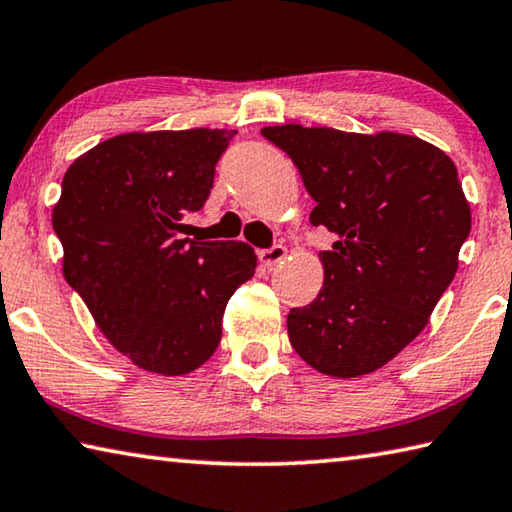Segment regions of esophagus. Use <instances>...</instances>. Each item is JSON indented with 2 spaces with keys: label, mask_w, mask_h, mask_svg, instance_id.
Here are the masks:
<instances>
[{
  "label": "esophagus",
  "mask_w": 512,
  "mask_h": 512,
  "mask_svg": "<svg viewBox=\"0 0 512 512\" xmlns=\"http://www.w3.org/2000/svg\"><path fill=\"white\" fill-rule=\"evenodd\" d=\"M287 257V248L284 246H273V248H264L259 250V262H262L266 268H273L282 262V259Z\"/></svg>",
  "instance_id": "obj_1"
}]
</instances>
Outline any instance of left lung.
I'll list each match as a JSON object with an SVG mask.
<instances>
[{"instance_id": "obj_1", "label": "left lung", "mask_w": 512, "mask_h": 512, "mask_svg": "<svg viewBox=\"0 0 512 512\" xmlns=\"http://www.w3.org/2000/svg\"><path fill=\"white\" fill-rule=\"evenodd\" d=\"M262 135L289 155L334 232L320 253L325 282L289 311V341L329 377L368 375L397 357L452 284L472 214L458 171L438 146L402 133H345L300 124Z\"/></svg>"}]
</instances>
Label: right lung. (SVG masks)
<instances>
[{"label":"right lung","mask_w":512,"mask_h":512,"mask_svg":"<svg viewBox=\"0 0 512 512\" xmlns=\"http://www.w3.org/2000/svg\"><path fill=\"white\" fill-rule=\"evenodd\" d=\"M237 131L124 133L65 171L54 205L63 275L137 368L178 377L212 357L225 305L255 275L241 241L183 237Z\"/></svg>","instance_id":"right-lung-1"}]
</instances>
